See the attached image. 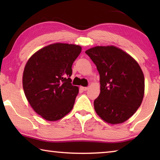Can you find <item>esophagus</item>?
<instances>
[{"instance_id":"34e87169","label":"esophagus","mask_w":160,"mask_h":160,"mask_svg":"<svg viewBox=\"0 0 160 160\" xmlns=\"http://www.w3.org/2000/svg\"><path fill=\"white\" fill-rule=\"evenodd\" d=\"M89 89L88 87H82V90L84 91H87Z\"/></svg>"}]
</instances>
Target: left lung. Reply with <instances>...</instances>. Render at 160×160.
Masks as SVG:
<instances>
[{"label":"left lung","instance_id":"left-lung-1","mask_svg":"<svg viewBox=\"0 0 160 160\" xmlns=\"http://www.w3.org/2000/svg\"><path fill=\"white\" fill-rule=\"evenodd\" d=\"M85 53L96 65L100 76V93L94 110L105 122H125L141 105L145 78L135 59L114 46H97Z\"/></svg>","mask_w":160,"mask_h":160}]
</instances>
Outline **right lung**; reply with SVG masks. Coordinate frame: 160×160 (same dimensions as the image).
Instances as JSON below:
<instances>
[{"label": "right lung", "mask_w": 160, "mask_h": 160, "mask_svg": "<svg viewBox=\"0 0 160 160\" xmlns=\"http://www.w3.org/2000/svg\"><path fill=\"white\" fill-rule=\"evenodd\" d=\"M82 51L80 46L55 43L41 48L27 62L22 75L24 92L37 114L58 121L73 107L79 92L72 85V65Z\"/></svg>", "instance_id": "1"}]
</instances>
